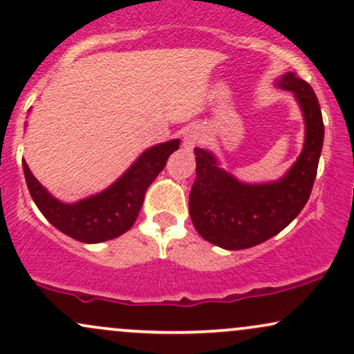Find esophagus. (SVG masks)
Wrapping results in <instances>:
<instances>
[{
    "instance_id": "1",
    "label": "esophagus",
    "mask_w": 354,
    "mask_h": 354,
    "mask_svg": "<svg viewBox=\"0 0 354 354\" xmlns=\"http://www.w3.org/2000/svg\"><path fill=\"white\" fill-rule=\"evenodd\" d=\"M203 140V131L200 126H189L188 129L185 131V138H183V146H185V149H191L196 148L198 145L201 143Z\"/></svg>"
}]
</instances>
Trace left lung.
<instances>
[{"label": "left lung", "instance_id": "8db88e82", "mask_svg": "<svg viewBox=\"0 0 354 354\" xmlns=\"http://www.w3.org/2000/svg\"><path fill=\"white\" fill-rule=\"evenodd\" d=\"M278 86L295 93L306 124L303 151L281 180L246 185L219 168L209 151L194 148L191 221L206 241L225 250H246L273 238L301 213L311 194L324 138L318 98L310 84L291 71L278 80Z\"/></svg>", "mask_w": 354, "mask_h": 354}]
</instances>
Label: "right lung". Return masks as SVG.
I'll use <instances>...</instances> for the list:
<instances>
[{"instance_id": "1", "label": "right lung", "mask_w": 354, "mask_h": 354, "mask_svg": "<svg viewBox=\"0 0 354 354\" xmlns=\"http://www.w3.org/2000/svg\"><path fill=\"white\" fill-rule=\"evenodd\" d=\"M178 148L180 140H171L146 149L108 189L73 205L53 198L24 160L23 169L31 198L55 228L81 243H101L121 236L135 225L146 189L163 171L169 154Z\"/></svg>"}]
</instances>
